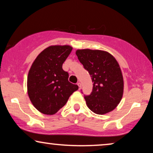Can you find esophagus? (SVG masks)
<instances>
[{"label":"esophagus","instance_id":"obj_1","mask_svg":"<svg viewBox=\"0 0 153 153\" xmlns=\"http://www.w3.org/2000/svg\"><path fill=\"white\" fill-rule=\"evenodd\" d=\"M77 85H79V89H80L81 88V83L80 82H79L78 83H77Z\"/></svg>","mask_w":153,"mask_h":153}]
</instances>
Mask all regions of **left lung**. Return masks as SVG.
<instances>
[{
    "label": "left lung",
    "instance_id": "1",
    "mask_svg": "<svg viewBox=\"0 0 153 153\" xmlns=\"http://www.w3.org/2000/svg\"><path fill=\"white\" fill-rule=\"evenodd\" d=\"M76 54L93 82V91L85 100L90 109L96 114L112 111L123 95L124 81L118 61L103 50L77 49Z\"/></svg>",
    "mask_w": 153,
    "mask_h": 153
}]
</instances>
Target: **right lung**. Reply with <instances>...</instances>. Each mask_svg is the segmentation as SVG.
<instances>
[{
  "mask_svg": "<svg viewBox=\"0 0 153 153\" xmlns=\"http://www.w3.org/2000/svg\"><path fill=\"white\" fill-rule=\"evenodd\" d=\"M72 50L70 45L49 46L37 56L29 70L27 92L31 103L42 114H56L79 88L68 81V73L62 68Z\"/></svg>",
  "mask_w": 153,
  "mask_h": 153,
  "instance_id": "obj_1",
  "label": "right lung"
}]
</instances>
